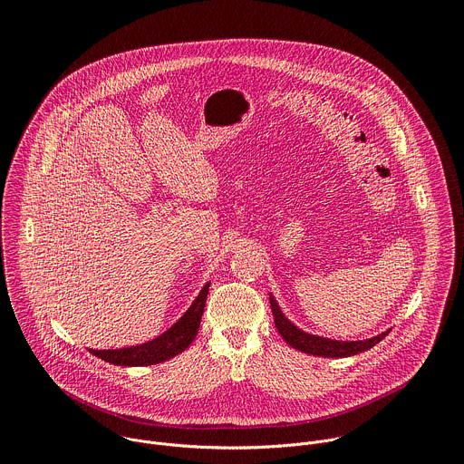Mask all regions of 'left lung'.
<instances>
[{"label":"left lung","instance_id":"left-lung-1","mask_svg":"<svg viewBox=\"0 0 464 464\" xmlns=\"http://www.w3.org/2000/svg\"><path fill=\"white\" fill-rule=\"evenodd\" d=\"M270 306H272V312H274L276 326L279 330V334L283 336V340L290 347H294V349H297L301 353H306V354H314V356H323V358H347V356H354L358 353L369 351L371 347L380 343L389 334V330H385V333H382V334H378L374 338L363 340V342L328 340V338L308 334V333H304V330L297 328L283 314V310L279 308V304H277V301H276V297L272 294H270Z\"/></svg>","mask_w":464,"mask_h":464}]
</instances>
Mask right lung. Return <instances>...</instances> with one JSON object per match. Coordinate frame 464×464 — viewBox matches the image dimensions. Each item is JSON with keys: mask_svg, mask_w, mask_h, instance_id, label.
Here are the masks:
<instances>
[{"mask_svg": "<svg viewBox=\"0 0 464 464\" xmlns=\"http://www.w3.org/2000/svg\"><path fill=\"white\" fill-rule=\"evenodd\" d=\"M209 285L211 283H208L202 288V292L198 294V297L192 301L188 310L161 336L136 347L108 349V351L88 349V351L108 363L122 365V367L154 365V363H161L165 360L174 358L176 354L183 353L198 334V328H200L202 314L206 308V299L209 294Z\"/></svg>", "mask_w": 464, "mask_h": 464, "instance_id": "1", "label": "right lung"}]
</instances>
